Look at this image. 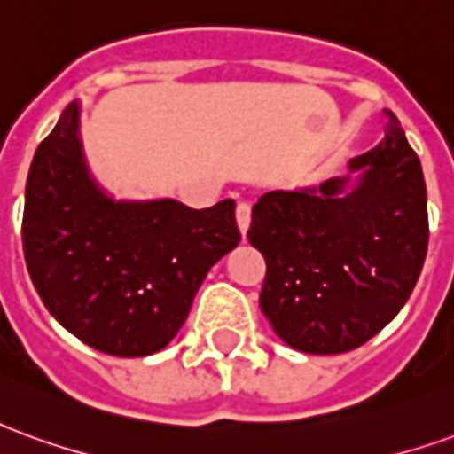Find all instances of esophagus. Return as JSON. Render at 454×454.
I'll return each mask as SVG.
<instances>
[{
  "label": "esophagus",
  "instance_id": "obj_1",
  "mask_svg": "<svg viewBox=\"0 0 454 454\" xmlns=\"http://www.w3.org/2000/svg\"><path fill=\"white\" fill-rule=\"evenodd\" d=\"M236 223H238V231L243 233V238H246L247 228H250V204H246V201H240L236 207Z\"/></svg>",
  "mask_w": 454,
  "mask_h": 454
}]
</instances>
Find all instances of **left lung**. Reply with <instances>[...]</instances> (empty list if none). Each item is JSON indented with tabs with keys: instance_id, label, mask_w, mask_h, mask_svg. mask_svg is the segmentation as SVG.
Masks as SVG:
<instances>
[{
	"instance_id": "left-lung-1",
	"label": "left lung",
	"mask_w": 454,
	"mask_h": 454,
	"mask_svg": "<svg viewBox=\"0 0 454 454\" xmlns=\"http://www.w3.org/2000/svg\"><path fill=\"white\" fill-rule=\"evenodd\" d=\"M387 136L342 177L267 192L247 240L265 257L260 309L299 352L338 355L377 335L409 301L428 250L419 155L384 109Z\"/></svg>"
}]
</instances>
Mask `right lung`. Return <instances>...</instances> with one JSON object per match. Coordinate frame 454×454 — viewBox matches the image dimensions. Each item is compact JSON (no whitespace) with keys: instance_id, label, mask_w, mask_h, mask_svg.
Returning a JSON list of instances; mask_svg holds the SVG:
<instances>
[{"instance_id":"add662e5","label":"right lung","mask_w":454,"mask_h":454,"mask_svg":"<svg viewBox=\"0 0 454 454\" xmlns=\"http://www.w3.org/2000/svg\"><path fill=\"white\" fill-rule=\"evenodd\" d=\"M70 102L26 179L24 255L35 292L65 331L116 357H145L187 321L211 267L240 243L236 201L116 199L94 179Z\"/></svg>"}]
</instances>
